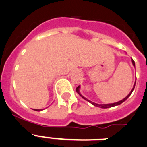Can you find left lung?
<instances>
[{
	"label": "left lung",
	"mask_w": 147,
	"mask_h": 147,
	"mask_svg": "<svg viewBox=\"0 0 147 147\" xmlns=\"http://www.w3.org/2000/svg\"><path fill=\"white\" fill-rule=\"evenodd\" d=\"M132 65H133V66H134V67H136V65H135V62H134V61H133V59H132ZM135 86H136V83H135L134 85H133V88H132V89L131 90L130 93H129V94L127 95V96L125 97V98H123V99L121 100V101H119V102H115V103H111V104H102V105H99V104L94 103V102H91V101H90V100H88V98H85V97L83 96L81 94V93H80V86H78L77 88H76V92H77L78 94L80 95V96H82V98H84V99H85V100H86V101H88V102H90V103L92 104V105H94V106H96V107H101V108L105 109V108H109V107H115V106H117V105H121V103H123V102H125L126 100H127V98H129V96H130V95H131V93H132V91H133V90H134V88H135Z\"/></svg>",
	"instance_id": "1"
}]
</instances>
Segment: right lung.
<instances>
[{
  "mask_svg": "<svg viewBox=\"0 0 147 147\" xmlns=\"http://www.w3.org/2000/svg\"><path fill=\"white\" fill-rule=\"evenodd\" d=\"M35 111H41L42 110H38V109H34Z\"/></svg>",
  "mask_w": 147,
  "mask_h": 147,
  "instance_id": "add662e5",
  "label": "right lung"
}]
</instances>
